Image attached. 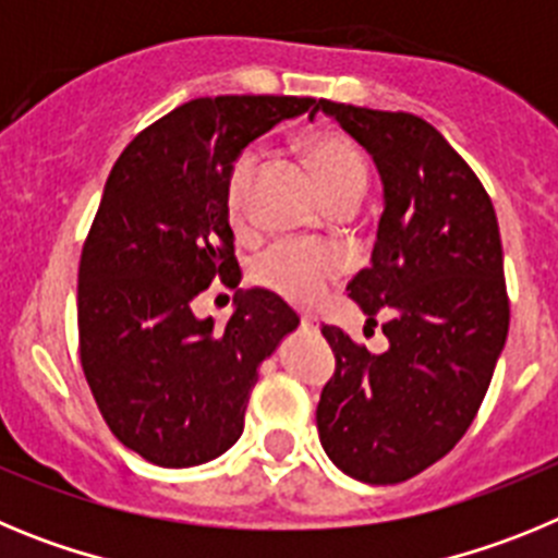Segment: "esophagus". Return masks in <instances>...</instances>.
Masks as SVG:
<instances>
[{"label": "esophagus", "instance_id": "esophagus-1", "mask_svg": "<svg viewBox=\"0 0 558 558\" xmlns=\"http://www.w3.org/2000/svg\"><path fill=\"white\" fill-rule=\"evenodd\" d=\"M302 329L304 332H315V329H318V322H315L313 315H302Z\"/></svg>", "mask_w": 558, "mask_h": 558}]
</instances>
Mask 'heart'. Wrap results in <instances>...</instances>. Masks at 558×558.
<instances>
[{
  "instance_id": "heart-1",
  "label": "heart",
  "mask_w": 558,
  "mask_h": 558,
  "mask_svg": "<svg viewBox=\"0 0 558 558\" xmlns=\"http://www.w3.org/2000/svg\"><path fill=\"white\" fill-rule=\"evenodd\" d=\"M304 156L322 181L324 195L332 206L357 204L366 192V165L357 147L340 133L322 131L304 140ZM259 150L245 147L236 153L226 179V206L234 220L245 215L251 181H254ZM343 274V256L322 243H279L265 251L254 265V279L288 302L310 307L327 293L329 284Z\"/></svg>"
}]
</instances>
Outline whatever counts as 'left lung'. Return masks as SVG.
Here are the masks:
<instances>
[{
    "instance_id": "obj_1",
    "label": "left lung",
    "mask_w": 558,
    "mask_h": 558,
    "mask_svg": "<svg viewBox=\"0 0 558 558\" xmlns=\"http://www.w3.org/2000/svg\"><path fill=\"white\" fill-rule=\"evenodd\" d=\"M383 181L372 265L347 284L383 332L372 354L324 327L335 374L315 411L322 447L363 483H402L445 458L481 408L509 335L502 245L489 195L422 117L318 100Z\"/></svg>"
}]
</instances>
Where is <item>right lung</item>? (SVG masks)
<instances>
[{
  "instance_id": "add662e5",
  "label": "right lung",
  "mask_w": 558,
  "mask_h": 558,
  "mask_svg": "<svg viewBox=\"0 0 558 558\" xmlns=\"http://www.w3.org/2000/svg\"><path fill=\"white\" fill-rule=\"evenodd\" d=\"M313 97H201L122 150L77 270L86 383L128 450L170 470L223 456L243 433L259 363L299 315L263 288L236 290L223 329L192 313L215 279L240 284L226 179L236 153Z\"/></svg>"
}]
</instances>
